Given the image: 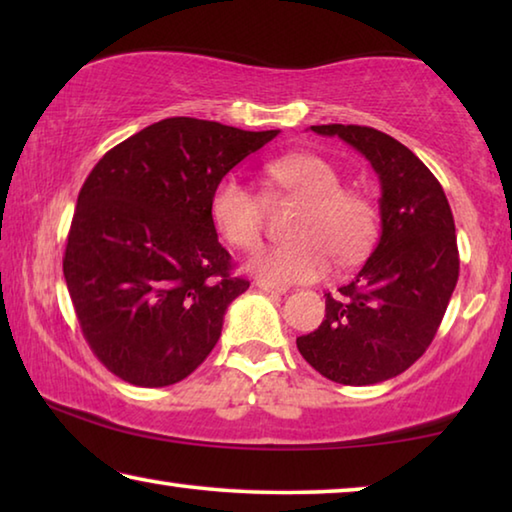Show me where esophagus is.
<instances>
[{
  "mask_svg": "<svg viewBox=\"0 0 512 512\" xmlns=\"http://www.w3.org/2000/svg\"><path fill=\"white\" fill-rule=\"evenodd\" d=\"M255 284H257V287L262 289V291H266V293H275V296H282V293H287V289H284V287H277V284L268 282V280H257Z\"/></svg>",
  "mask_w": 512,
  "mask_h": 512,
  "instance_id": "34e87169",
  "label": "esophagus"
}]
</instances>
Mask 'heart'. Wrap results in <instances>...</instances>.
<instances>
[{
    "label": "heart",
    "mask_w": 512,
    "mask_h": 512,
    "mask_svg": "<svg viewBox=\"0 0 512 512\" xmlns=\"http://www.w3.org/2000/svg\"><path fill=\"white\" fill-rule=\"evenodd\" d=\"M268 178L305 198L293 223L296 239L264 246L250 268L273 284L311 282L332 266V253L348 262L370 246L375 216L366 198L341 189V176L320 155L291 153L266 164ZM221 235L237 248H253L264 228V205L253 187L225 176L210 201Z\"/></svg>",
    "instance_id": "b5f03b06"
}]
</instances>
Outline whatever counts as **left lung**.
Here are the masks:
<instances>
[{
    "mask_svg": "<svg viewBox=\"0 0 512 512\" xmlns=\"http://www.w3.org/2000/svg\"><path fill=\"white\" fill-rule=\"evenodd\" d=\"M341 137L379 176L381 235L372 255L339 296L325 300V320L298 336V350L320 375L345 386L397 377L436 336L458 280L452 207L436 176L395 137L368 126H311Z\"/></svg>",
    "mask_w": 512,
    "mask_h": 512,
    "instance_id": "1",
    "label": "left lung"
}]
</instances>
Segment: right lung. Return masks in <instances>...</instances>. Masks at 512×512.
<instances>
[{"mask_svg":"<svg viewBox=\"0 0 512 512\" xmlns=\"http://www.w3.org/2000/svg\"><path fill=\"white\" fill-rule=\"evenodd\" d=\"M277 133L169 117L90 171L63 273L85 341L112 375L169 386L212 352L225 309L250 287L216 239L212 194Z\"/></svg>","mask_w":512,"mask_h":512,"instance_id":"right-lung-1","label":"right lung"}]
</instances>
